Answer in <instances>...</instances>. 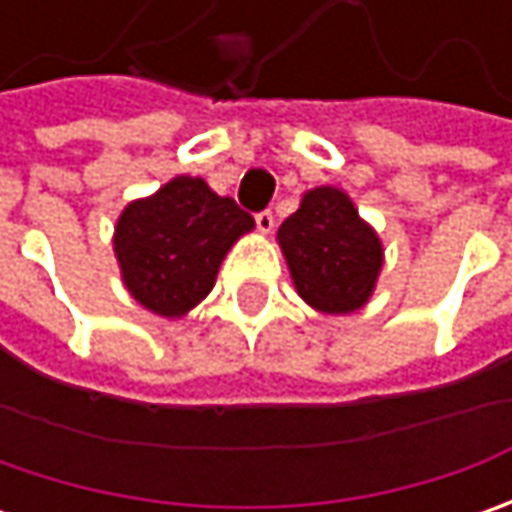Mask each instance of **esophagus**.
<instances>
[{"mask_svg":"<svg viewBox=\"0 0 512 512\" xmlns=\"http://www.w3.org/2000/svg\"><path fill=\"white\" fill-rule=\"evenodd\" d=\"M276 225V219H273V210H259L256 213V227L262 230V233H270Z\"/></svg>","mask_w":512,"mask_h":512,"instance_id":"1","label":"esophagus"}]
</instances>
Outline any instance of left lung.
<instances>
[{
	"label": "left lung",
	"mask_w": 512,
	"mask_h": 512,
	"mask_svg": "<svg viewBox=\"0 0 512 512\" xmlns=\"http://www.w3.org/2000/svg\"><path fill=\"white\" fill-rule=\"evenodd\" d=\"M293 285L307 305L322 313H353L370 299L382 242L339 187L307 190L293 216L279 227Z\"/></svg>",
	"instance_id": "1"
}]
</instances>
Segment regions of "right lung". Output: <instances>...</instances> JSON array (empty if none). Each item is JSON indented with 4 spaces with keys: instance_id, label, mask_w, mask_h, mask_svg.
I'll use <instances>...</instances> for the list:
<instances>
[{
    "instance_id": "obj_1",
    "label": "right lung",
    "mask_w": 512,
    "mask_h": 512,
    "mask_svg": "<svg viewBox=\"0 0 512 512\" xmlns=\"http://www.w3.org/2000/svg\"><path fill=\"white\" fill-rule=\"evenodd\" d=\"M247 230L253 216L230 196H216L205 179L176 176L122 210L113 250L130 296L179 319L210 293L225 253Z\"/></svg>"
}]
</instances>
